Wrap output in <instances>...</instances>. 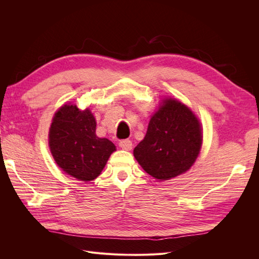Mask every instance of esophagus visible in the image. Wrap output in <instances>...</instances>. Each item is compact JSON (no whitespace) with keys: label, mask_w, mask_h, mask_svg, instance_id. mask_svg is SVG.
<instances>
[{"label":"esophagus","mask_w":259,"mask_h":259,"mask_svg":"<svg viewBox=\"0 0 259 259\" xmlns=\"http://www.w3.org/2000/svg\"><path fill=\"white\" fill-rule=\"evenodd\" d=\"M119 146L123 149V150H126V151H130L131 149L133 148V144H132L131 140H128V139L122 140V142H120Z\"/></svg>","instance_id":"esophagus-1"}]
</instances>
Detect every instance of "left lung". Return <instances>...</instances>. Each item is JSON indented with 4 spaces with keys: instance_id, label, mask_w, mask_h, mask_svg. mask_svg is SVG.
<instances>
[{
    "instance_id": "left-lung-1",
    "label": "left lung",
    "mask_w": 259,
    "mask_h": 259,
    "mask_svg": "<svg viewBox=\"0 0 259 259\" xmlns=\"http://www.w3.org/2000/svg\"><path fill=\"white\" fill-rule=\"evenodd\" d=\"M202 144L199 117L180 100L164 97L150 117L144 139L135 147L134 156L149 175L164 182L189 170Z\"/></svg>"
}]
</instances>
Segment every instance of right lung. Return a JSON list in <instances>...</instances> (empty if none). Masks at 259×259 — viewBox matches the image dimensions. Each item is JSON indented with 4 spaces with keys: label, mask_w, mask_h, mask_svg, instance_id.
<instances>
[{
    "label": "right lung",
    "mask_w": 259,
    "mask_h": 259,
    "mask_svg": "<svg viewBox=\"0 0 259 259\" xmlns=\"http://www.w3.org/2000/svg\"><path fill=\"white\" fill-rule=\"evenodd\" d=\"M96 119L90 108L84 110L68 103L55 112L49 131V147L55 163L67 175L91 182L104 169L116 150L108 138L96 135Z\"/></svg>",
    "instance_id": "1"
}]
</instances>
